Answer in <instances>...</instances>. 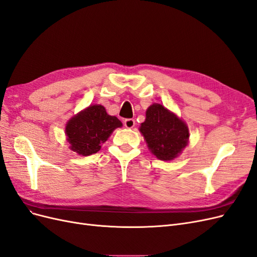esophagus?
Wrapping results in <instances>:
<instances>
[{
    "mask_svg": "<svg viewBox=\"0 0 257 257\" xmlns=\"http://www.w3.org/2000/svg\"><path fill=\"white\" fill-rule=\"evenodd\" d=\"M124 126L126 128H133L135 126V120L134 119H126L124 120Z\"/></svg>",
    "mask_w": 257,
    "mask_h": 257,
    "instance_id": "obj_1",
    "label": "esophagus"
}]
</instances>
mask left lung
<instances>
[{
	"instance_id": "1",
	"label": "left lung",
	"mask_w": 257,
	"mask_h": 257,
	"mask_svg": "<svg viewBox=\"0 0 257 257\" xmlns=\"http://www.w3.org/2000/svg\"><path fill=\"white\" fill-rule=\"evenodd\" d=\"M139 132L150 152L159 161L171 162L178 158L189 144L190 134L186 122L159 103L149 106Z\"/></svg>"
}]
</instances>
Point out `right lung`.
Wrapping results in <instances>:
<instances>
[{"mask_svg": "<svg viewBox=\"0 0 257 257\" xmlns=\"http://www.w3.org/2000/svg\"><path fill=\"white\" fill-rule=\"evenodd\" d=\"M122 125L117 117L106 112L103 105L91 104L68 120L65 134L69 149L82 156L92 155Z\"/></svg>", "mask_w": 257, "mask_h": 257, "instance_id": "obj_1", "label": "right lung"}]
</instances>
